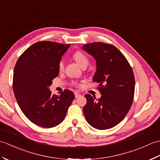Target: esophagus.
Returning a JSON list of instances; mask_svg holds the SVG:
<instances>
[{"label":"esophagus","mask_w":160,"mask_h":160,"mask_svg":"<svg viewBox=\"0 0 160 160\" xmlns=\"http://www.w3.org/2000/svg\"><path fill=\"white\" fill-rule=\"evenodd\" d=\"M74 94H75V97L76 98H78V97L81 96V94H80L78 92H75Z\"/></svg>","instance_id":"1"}]
</instances>
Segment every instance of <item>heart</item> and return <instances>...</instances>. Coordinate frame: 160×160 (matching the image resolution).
<instances>
[{"instance_id":"heart-1","label":"heart","mask_w":160,"mask_h":160,"mask_svg":"<svg viewBox=\"0 0 160 160\" xmlns=\"http://www.w3.org/2000/svg\"><path fill=\"white\" fill-rule=\"evenodd\" d=\"M73 58L76 60V62L80 64L81 67L85 66V65H88L89 64V58L86 55L85 53H84L82 52H76L73 55ZM58 68L60 71H62L64 69V61L61 60L60 62H59L58 64Z\"/></svg>"}]
</instances>
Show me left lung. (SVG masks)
Wrapping results in <instances>:
<instances>
[{"mask_svg":"<svg viewBox=\"0 0 160 160\" xmlns=\"http://www.w3.org/2000/svg\"><path fill=\"white\" fill-rule=\"evenodd\" d=\"M82 48L96 61L93 81L98 84L102 95L98 100L90 94L84 96L85 118L95 128H111L123 120L132 105L135 92L132 68L120 50L110 44L96 42Z\"/></svg>","mask_w":160,"mask_h":160,"instance_id":"8db88e82","label":"left lung"}]
</instances>
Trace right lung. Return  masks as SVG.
I'll list each match as a JSON object with an SVG mask.
<instances>
[{
	"label": "right lung",
	"mask_w": 160,
	"mask_h": 160,
	"mask_svg": "<svg viewBox=\"0 0 160 160\" xmlns=\"http://www.w3.org/2000/svg\"><path fill=\"white\" fill-rule=\"evenodd\" d=\"M70 44L51 41L36 42L27 49L13 70V90L25 116L44 128L60 124L65 117L74 93L68 89L53 95L49 87L58 76V64Z\"/></svg>",
	"instance_id": "right-lung-1"
}]
</instances>
